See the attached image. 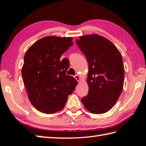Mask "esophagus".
Listing matches in <instances>:
<instances>
[{
	"mask_svg": "<svg viewBox=\"0 0 146 146\" xmlns=\"http://www.w3.org/2000/svg\"><path fill=\"white\" fill-rule=\"evenodd\" d=\"M74 77H75V78L76 79V80L78 81V82H80V76H79L78 75H75V76H74Z\"/></svg>",
	"mask_w": 146,
	"mask_h": 146,
	"instance_id": "1",
	"label": "esophagus"
}]
</instances>
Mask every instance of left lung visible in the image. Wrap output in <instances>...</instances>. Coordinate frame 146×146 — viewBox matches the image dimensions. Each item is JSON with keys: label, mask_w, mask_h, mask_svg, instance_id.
Returning <instances> with one entry per match:
<instances>
[{"label": "left lung", "mask_w": 146, "mask_h": 146, "mask_svg": "<svg viewBox=\"0 0 146 146\" xmlns=\"http://www.w3.org/2000/svg\"><path fill=\"white\" fill-rule=\"evenodd\" d=\"M76 43L89 65L88 95L81 101L90 112L105 113L117 102L123 90L122 55L111 42L97 34L81 36Z\"/></svg>", "instance_id": "left-lung-1"}]
</instances>
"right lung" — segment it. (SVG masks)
<instances>
[{
	"mask_svg": "<svg viewBox=\"0 0 146 146\" xmlns=\"http://www.w3.org/2000/svg\"><path fill=\"white\" fill-rule=\"evenodd\" d=\"M72 40L71 37L46 36L26 52L22 76L29 100L39 111L52 114L62 110L75 90L77 81L66 75L68 59L60 60Z\"/></svg>",
	"mask_w": 146,
	"mask_h": 146,
	"instance_id": "obj_1",
	"label": "right lung"
}]
</instances>
